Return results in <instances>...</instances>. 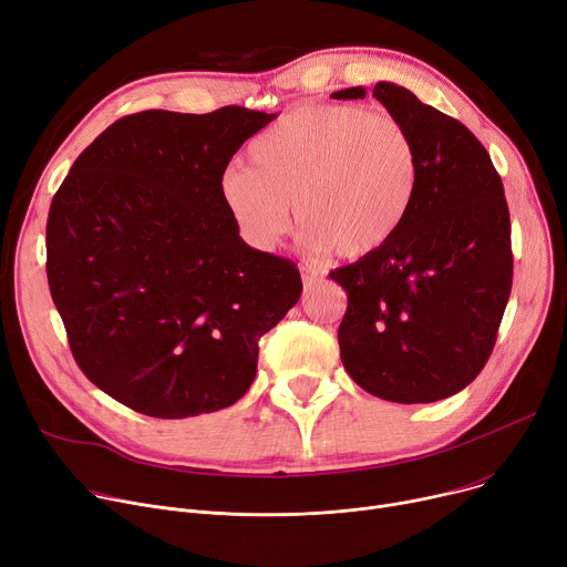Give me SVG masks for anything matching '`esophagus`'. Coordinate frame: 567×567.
I'll return each mask as SVG.
<instances>
[{
  "instance_id": "34e87169",
  "label": "esophagus",
  "mask_w": 567,
  "mask_h": 567,
  "mask_svg": "<svg viewBox=\"0 0 567 567\" xmlns=\"http://www.w3.org/2000/svg\"><path fill=\"white\" fill-rule=\"evenodd\" d=\"M302 281H305V288H311L320 281V272L311 270V268H302Z\"/></svg>"
}]
</instances>
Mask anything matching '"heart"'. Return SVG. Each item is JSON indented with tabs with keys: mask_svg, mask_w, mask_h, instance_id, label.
<instances>
[{
	"mask_svg": "<svg viewBox=\"0 0 567 567\" xmlns=\"http://www.w3.org/2000/svg\"><path fill=\"white\" fill-rule=\"evenodd\" d=\"M249 166L221 176V202L245 240L272 249L290 204L316 251L357 260L382 251L405 226L421 183L412 130L361 105H299L256 135Z\"/></svg>",
	"mask_w": 567,
	"mask_h": 567,
	"instance_id": "1",
	"label": "heart"
}]
</instances>
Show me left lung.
Segmentation results:
<instances>
[{
	"mask_svg": "<svg viewBox=\"0 0 567 567\" xmlns=\"http://www.w3.org/2000/svg\"><path fill=\"white\" fill-rule=\"evenodd\" d=\"M331 97H365V89ZM373 97L412 130L421 183L382 251L329 272L348 292L341 361L382 401L435 403L474 382L496 343L513 286L511 213L470 127L391 82H378Z\"/></svg>",
	"mask_w": 567,
	"mask_h": 567,
	"instance_id": "1",
	"label": "left lung"
}]
</instances>
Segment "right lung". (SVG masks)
<instances>
[{
	"mask_svg": "<svg viewBox=\"0 0 567 567\" xmlns=\"http://www.w3.org/2000/svg\"><path fill=\"white\" fill-rule=\"evenodd\" d=\"M272 118L238 105L130 114L56 189L50 292L82 373L121 405L187 419L240 401L260 337L297 305V265L249 247L219 192Z\"/></svg>",
	"mask_w": 567,
	"mask_h": 567,
	"instance_id": "add662e5",
	"label": "right lung"
}]
</instances>
